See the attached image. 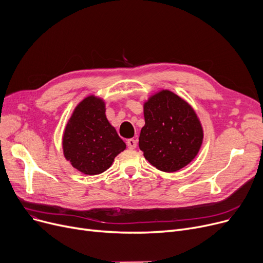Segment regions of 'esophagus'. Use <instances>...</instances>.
<instances>
[{"mask_svg":"<svg viewBox=\"0 0 263 263\" xmlns=\"http://www.w3.org/2000/svg\"><path fill=\"white\" fill-rule=\"evenodd\" d=\"M127 146H128V148H136L137 147V141L136 140H134V139H128L127 140Z\"/></svg>","mask_w":263,"mask_h":263,"instance_id":"34e87169","label":"esophagus"}]
</instances>
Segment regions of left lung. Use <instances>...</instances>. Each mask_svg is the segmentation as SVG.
Masks as SVG:
<instances>
[{
    "label": "left lung",
    "instance_id": "left-lung-1",
    "mask_svg": "<svg viewBox=\"0 0 263 263\" xmlns=\"http://www.w3.org/2000/svg\"><path fill=\"white\" fill-rule=\"evenodd\" d=\"M143 116L139 147L149 164L170 173L195 159L203 142V127L185 99L159 90L143 103Z\"/></svg>",
    "mask_w": 263,
    "mask_h": 263
}]
</instances>
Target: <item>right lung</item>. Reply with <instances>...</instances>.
<instances>
[{
	"instance_id": "1",
	"label": "right lung",
	"mask_w": 263,
	"mask_h": 263,
	"mask_svg": "<svg viewBox=\"0 0 263 263\" xmlns=\"http://www.w3.org/2000/svg\"><path fill=\"white\" fill-rule=\"evenodd\" d=\"M62 147L69 164L86 176L111 167L126 144L106 117L104 98L89 95L74 107L65 125Z\"/></svg>"
}]
</instances>
